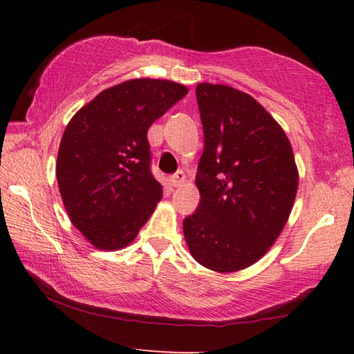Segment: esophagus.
<instances>
[{"label":"esophagus","mask_w":354,"mask_h":354,"mask_svg":"<svg viewBox=\"0 0 354 354\" xmlns=\"http://www.w3.org/2000/svg\"><path fill=\"white\" fill-rule=\"evenodd\" d=\"M169 183H171L172 187H182L183 183H185V174L183 172H177V174H174V176L169 178Z\"/></svg>","instance_id":"esophagus-1"}]
</instances>
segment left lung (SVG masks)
Here are the masks:
<instances>
[{"label":"left lung","mask_w":354,"mask_h":354,"mask_svg":"<svg viewBox=\"0 0 354 354\" xmlns=\"http://www.w3.org/2000/svg\"><path fill=\"white\" fill-rule=\"evenodd\" d=\"M196 100L205 130L200 206L183 221V235L196 263L230 274L277 241L297 198L298 167L283 129L253 96L205 82Z\"/></svg>","instance_id":"1"}]
</instances>
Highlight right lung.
Listing matches in <instances>:
<instances>
[{"label": "right lung", "mask_w": 354, "mask_h": 354, "mask_svg": "<svg viewBox=\"0 0 354 354\" xmlns=\"http://www.w3.org/2000/svg\"><path fill=\"white\" fill-rule=\"evenodd\" d=\"M188 93L164 79H132L106 88L77 111L56 161L59 193L72 225L98 250L137 239L162 198L149 171L148 129Z\"/></svg>", "instance_id": "1"}]
</instances>
